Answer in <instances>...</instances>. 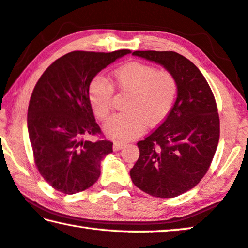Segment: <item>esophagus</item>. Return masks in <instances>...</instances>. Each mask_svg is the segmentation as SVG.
Wrapping results in <instances>:
<instances>
[{
    "instance_id": "34e87169",
    "label": "esophagus",
    "mask_w": 248,
    "mask_h": 248,
    "mask_svg": "<svg viewBox=\"0 0 248 248\" xmlns=\"http://www.w3.org/2000/svg\"><path fill=\"white\" fill-rule=\"evenodd\" d=\"M124 147V143L115 142V143H113V145H112V149H113V151H119V150H121V149H123Z\"/></svg>"
}]
</instances>
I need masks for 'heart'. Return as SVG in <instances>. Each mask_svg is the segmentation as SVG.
<instances>
[{"label":"heart","instance_id":"1","mask_svg":"<svg viewBox=\"0 0 248 248\" xmlns=\"http://www.w3.org/2000/svg\"><path fill=\"white\" fill-rule=\"evenodd\" d=\"M111 88L120 95H128L124 105L125 112L106 121L104 131L112 140L128 141L142 133L147 124H158L167 117L178 93V82L169 70H156L138 62L117 68L109 84L97 77L89 87V100L100 120L107 119L112 110Z\"/></svg>","mask_w":248,"mask_h":248}]
</instances>
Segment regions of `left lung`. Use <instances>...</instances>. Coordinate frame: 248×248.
<instances>
[{
	"instance_id": "left-lung-1",
	"label": "left lung",
	"mask_w": 248,
	"mask_h": 248,
	"mask_svg": "<svg viewBox=\"0 0 248 248\" xmlns=\"http://www.w3.org/2000/svg\"><path fill=\"white\" fill-rule=\"evenodd\" d=\"M173 74L178 96L158 129L139 141L133 184L156 198H175L193 188L209 170L219 139V118L209 84L196 66L175 52L136 50Z\"/></svg>"
}]
</instances>
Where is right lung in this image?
<instances>
[{"label": "right lung", "mask_w": 248, "mask_h": 248, "mask_svg": "<svg viewBox=\"0 0 248 248\" xmlns=\"http://www.w3.org/2000/svg\"><path fill=\"white\" fill-rule=\"evenodd\" d=\"M130 53H68L55 61L35 85L27 111L30 141L39 173L56 191L78 193L99 178L100 163L112 152V142L82 139L101 133L89 86L101 69Z\"/></svg>", "instance_id": "1"}]
</instances>
